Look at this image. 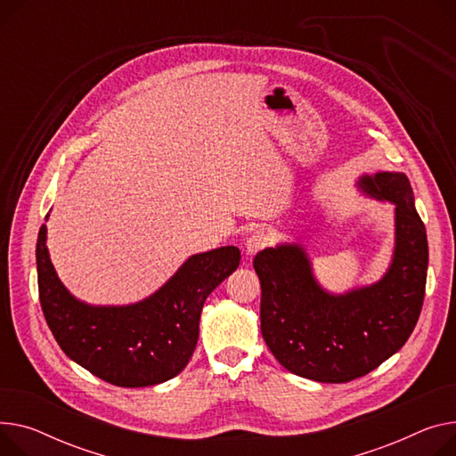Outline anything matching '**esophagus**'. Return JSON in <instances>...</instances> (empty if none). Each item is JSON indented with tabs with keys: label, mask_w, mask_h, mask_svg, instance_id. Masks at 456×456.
Listing matches in <instances>:
<instances>
[{
	"label": "esophagus",
	"mask_w": 456,
	"mask_h": 456,
	"mask_svg": "<svg viewBox=\"0 0 456 456\" xmlns=\"http://www.w3.org/2000/svg\"><path fill=\"white\" fill-rule=\"evenodd\" d=\"M269 241H271V238H269V234L264 229H258V231L251 232L249 238L246 240V251H248V255H255V253L262 251L264 248L269 246Z\"/></svg>",
	"instance_id": "esophagus-1"
}]
</instances>
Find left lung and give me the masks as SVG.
I'll return each instance as SVG.
<instances>
[{
  "instance_id": "obj_1",
  "label": "left lung",
  "mask_w": 456,
  "mask_h": 456,
  "mask_svg": "<svg viewBox=\"0 0 456 456\" xmlns=\"http://www.w3.org/2000/svg\"><path fill=\"white\" fill-rule=\"evenodd\" d=\"M359 187L396 205V248L379 282L330 295L315 282L297 244L264 249L253 260L265 345L286 370L321 383L367 376L396 354L412 333L426 295L428 234L407 175H362Z\"/></svg>"
}]
</instances>
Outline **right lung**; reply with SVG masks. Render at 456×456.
<instances>
[{"instance_id":"add662e5","label":"right lung","mask_w":456,"mask_h":456,"mask_svg":"<svg viewBox=\"0 0 456 456\" xmlns=\"http://www.w3.org/2000/svg\"><path fill=\"white\" fill-rule=\"evenodd\" d=\"M45 225L37 241L38 293L56 343L94 376L126 388L172 379L187 367L200 336L203 302L240 264L234 246L191 256L151 297L132 306H87L56 277L45 248Z\"/></svg>"}]
</instances>
